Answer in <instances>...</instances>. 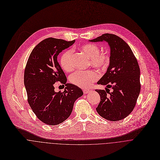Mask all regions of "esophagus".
<instances>
[{
    "mask_svg": "<svg viewBox=\"0 0 160 160\" xmlns=\"http://www.w3.org/2000/svg\"><path fill=\"white\" fill-rule=\"evenodd\" d=\"M90 92V90H87V89H84V90H83V92L84 94H87V93H89Z\"/></svg>",
    "mask_w": 160,
    "mask_h": 160,
    "instance_id": "obj_1",
    "label": "esophagus"
}]
</instances>
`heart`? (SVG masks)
<instances>
[{"instance_id": "1", "label": "heart", "mask_w": 160, "mask_h": 160, "mask_svg": "<svg viewBox=\"0 0 160 160\" xmlns=\"http://www.w3.org/2000/svg\"><path fill=\"white\" fill-rule=\"evenodd\" d=\"M79 50L89 58L88 64L99 69L107 68L110 62V56L107 51H100L98 45L93 43L83 44ZM61 67L66 72H70L74 68L73 51L71 49L65 51L60 58ZM98 78V74L94 70L77 71L69 77L70 82L82 88H88Z\"/></svg>"}]
</instances>
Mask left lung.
<instances>
[{
    "instance_id": "obj_1",
    "label": "left lung",
    "mask_w": 160,
    "mask_h": 160,
    "mask_svg": "<svg viewBox=\"0 0 160 160\" xmlns=\"http://www.w3.org/2000/svg\"><path fill=\"white\" fill-rule=\"evenodd\" d=\"M90 41H105L111 47L109 66L97 84L107 85L113 91L110 92L108 88L95 90L100 96L96 111L108 121L122 120L133 111L141 90L140 69L137 59L129 46L115 34L106 33Z\"/></svg>"
}]
</instances>
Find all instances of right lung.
<instances>
[{
    "label": "right lung",
    "instance_id": "1",
    "mask_svg": "<svg viewBox=\"0 0 160 160\" xmlns=\"http://www.w3.org/2000/svg\"><path fill=\"white\" fill-rule=\"evenodd\" d=\"M75 41L46 38L32 49L26 65L24 82L28 103L36 117L48 125L65 121L75 100L83 95L77 86L66 83V75L57 61L59 53ZM59 81L66 87L63 92H55L54 84Z\"/></svg>",
    "mask_w": 160,
    "mask_h": 160
}]
</instances>
